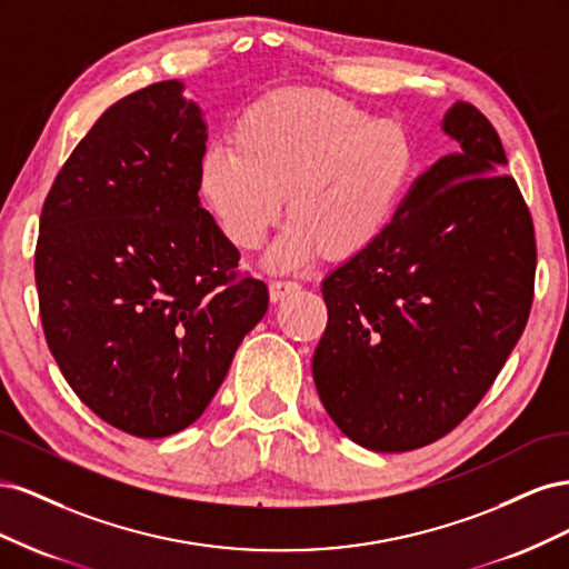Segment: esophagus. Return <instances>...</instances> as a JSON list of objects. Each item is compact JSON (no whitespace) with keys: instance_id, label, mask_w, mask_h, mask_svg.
I'll list each match as a JSON object with an SVG mask.
<instances>
[{"instance_id":"34e87169","label":"esophagus","mask_w":569,"mask_h":569,"mask_svg":"<svg viewBox=\"0 0 569 569\" xmlns=\"http://www.w3.org/2000/svg\"><path fill=\"white\" fill-rule=\"evenodd\" d=\"M270 301H280L284 299L287 295H291V291L299 289V282H291V280H272L270 282Z\"/></svg>"}]
</instances>
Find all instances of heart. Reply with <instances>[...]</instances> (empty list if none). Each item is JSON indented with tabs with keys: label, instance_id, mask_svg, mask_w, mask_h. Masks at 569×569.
<instances>
[{
	"label": "heart",
	"instance_id": "obj_1",
	"mask_svg": "<svg viewBox=\"0 0 569 569\" xmlns=\"http://www.w3.org/2000/svg\"><path fill=\"white\" fill-rule=\"evenodd\" d=\"M416 166L408 130L372 120L353 101L289 90L237 118L230 144L206 149L199 189L218 226L242 251H258L282 216L289 228L272 268H299L322 253L347 261L393 222Z\"/></svg>",
	"mask_w": 569,
	"mask_h": 569
}]
</instances>
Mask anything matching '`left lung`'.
<instances>
[{
  "mask_svg": "<svg viewBox=\"0 0 569 569\" xmlns=\"http://www.w3.org/2000/svg\"><path fill=\"white\" fill-rule=\"evenodd\" d=\"M460 144L422 173L377 242L322 280L318 396L363 449H422L456 429L522 337L537 242L498 132L472 104L446 113Z\"/></svg>",
  "mask_w": 569,
  "mask_h": 569,
  "instance_id": "1",
  "label": "left lung"
}]
</instances>
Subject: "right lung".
<instances>
[{
  "instance_id": "right-lung-1",
  "label": "right lung",
  "mask_w": 569,
  "mask_h": 569,
  "mask_svg": "<svg viewBox=\"0 0 569 569\" xmlns=\"http://www.w3.org/2000/svg\"><path fill=\"white\" fill-rule=\"evenodd\" d=\"M206 123L163 80L101 113L51 184L36 282L49 351L116 429L161 439L226 380L268 287L199 203Z\"/></svg>"
}]
</instances>
